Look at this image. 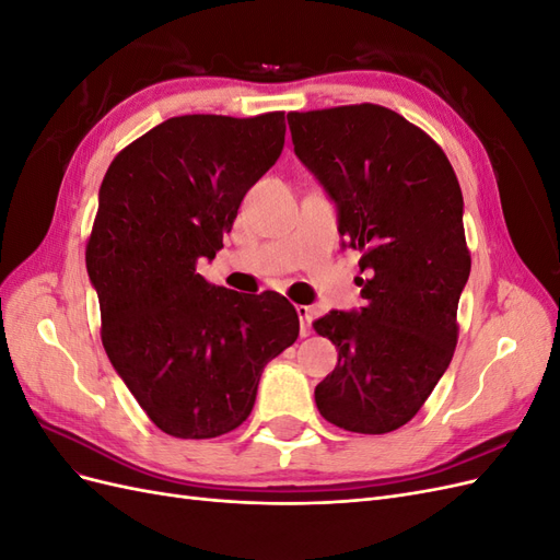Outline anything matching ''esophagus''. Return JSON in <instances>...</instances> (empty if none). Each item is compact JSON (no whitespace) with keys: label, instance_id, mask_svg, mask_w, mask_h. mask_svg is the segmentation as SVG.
Returning <instances> with one entry per match:
<instances>
[{"label":"esophagus","instance_id":"1","mask_svg":"<svg viewBox=\"0 0 560 560\" xmlns=\"http://www.w3.org/2000/svg\"><path fill=\"white\" fill-rule=\"evenodd\" d=\"M296 315L301 322V336H311L313 331V308L311 306H296Z\"/></svg>","mask_w":560,"mask_h":560}]
</instances>
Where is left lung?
Wrapping results in <instances>:
<instances>
[{
    "instance_id": "1",
    "label": "left lung",
    "mask_w": 560,
    "mask_h": 560,
    "mask_svg": "<svg viewBox=\"0 0 560 560\" xmlns=\"http://www.w3.org/2000/svg\"><path fill=\"white\" fill-rule=\"evenodd\" d=\"M287 121L364 273L360 313L315 322L338 350L315 387L317 411L348 432H393L420 411L455 352L471 268L460 184L444 149L387 107L290 112Z\"/></svg>"
}]
</instances>
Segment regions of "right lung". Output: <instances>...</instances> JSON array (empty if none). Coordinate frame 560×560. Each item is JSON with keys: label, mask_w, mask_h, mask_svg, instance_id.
Here are the masks:
<instances>
[{"label": "right lung", "mask_w": 560, "mask_h": 560, "mask_svg": "<svg viewBox=\"0 0 560 560\" xmlns=\"http://www.w3.org/2000/svg\"><path fill=\"white\" fill-rule=\"evenodd\" d=\"M284 112L167 118L121 149L86 243L100 336L159 430L212 439L252 413L264 366L299 336L280 294H238L200 273L241 200L284 144Z\"/></svg>", "instance_id": "1"}]
</instances>
